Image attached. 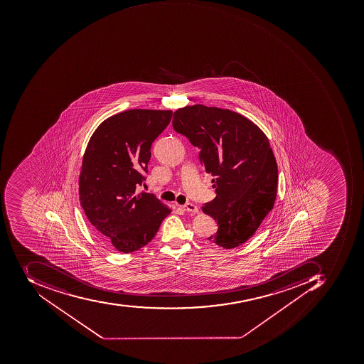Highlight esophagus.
<instances>
[{"label": "esophagus", "mask_w": 364, "mask_h": 364, "mask_svg": "<svg viewBox=\"0 0 364 364\" xmlns=\"http://www.w3.org/2000/svg\"><path fill=\"white\" fill-rule=\"evenodd\" d=\"M182 208H183V210H186V212L194 213V214L198 213V208H196V206L194 205V204H184V205H182Z\"/></svg>", "instance_id": "1"}]
</instances>
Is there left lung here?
I'll return each instance as SVG.
<instances>
[{
    "label": "left lung",
    "instance_id": "8db88e82",
    "mask_svg": "<svg viewBox=\"0 0 364 364\" xmlns=\"http://www.w3.org/2000/svg\"><path fill=\"white\" fill-rule=\"evenodd\" d=\"M174 130L200 149L213 176L216 198L203 212L218 223L208 240L235 248L250 240L274 208L278 168L266 134L250 119L228 109L194 105L174 112Z\"/></svg>",
    "mask_w": 364,
    "mask_h": 364
}]
</instances>
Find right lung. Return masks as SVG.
Segmentation results:
<instances>
[{"instance_id": "right-lung-1", "label": "right lung", "mask_w": 364, "mask_h": 364, "mask_svg": "<svg viewBox=\"0 0 364 364\" xmlns=\"http://www.w3.org/2000/svg\"><path fill=\"white\" fill-rule=\"evenodd\" d=\"M171 110L132 109L109 117L90 138L80 176V200L102 244L132 252L151 242L171 210L146 180L152 142L171 122Z\"/></svg>"}]
</instances>
